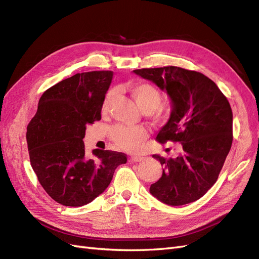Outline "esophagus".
<instances>
[{"label":"esophagus","mask_w":259,"mask_h":259,"mask_svg":"<svg viewBox=\"0 0 259 259\" xmlns=\"http://www.w3.org/2000/svg\"><path fill=\"white\" fill-rule=\"evenodd\" d=\"M143 160H144L143 156H131L130 158V162H135V163L142 162Z\"/></svg>","instance_id":"esophagus-1"}]
</instances>
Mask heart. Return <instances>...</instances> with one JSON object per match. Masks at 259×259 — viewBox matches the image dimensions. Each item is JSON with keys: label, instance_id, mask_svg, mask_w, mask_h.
<instances>
[{"label": "heart", "instance_id": "heart-1", "mask_svg": "<svg viewBox=\"0 0 259 259\" xmlns=\"http://www.w3.org/2000/svg\"><path fill=\"white\" fill-rule=\"evenodd\" d=\"M126 89L140 110L150 113L155 119H164L166 116L165 109L160 106L162 103V94L154 85L145 82H136L128 83ZM112 97L113 92H110L104 101V110L110 105ZM111 137L120 148L133 152L142 148L144 140L147 138V132L143 127L116 125L111 130Z\"/></svg>", "mask_w": 259, "mask_h": 259}]
</instances>
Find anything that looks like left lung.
<instances>
[{
	"instance_id": "8db88e82",
	"label": "left lung",
	"mask_w": 259,
	"mask_h": 259,
	"mask_svg": "<svg viewBox=\"0 0 259 259\" xmlns=\"http://www.w3.org/2000/svg\"><path fill=\"white\" fill-rule=\"evenodd\" d=\"M134 72L166 91L173 104L169 120L156 140L182 145L176 159L153 154L164 169L150 192L167 205L197 201L216 183L230 151L233 136L229 101L213 81L192 70L168 66Z\"/></svg>"
}]
</instances>
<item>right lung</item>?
I'll return each instance as SVG.
<instances>
[{
	"label": "right lung",
	"instance_id": "obj_1",
	"mask_svg": "<svg viewBox=\"0 0 259 259\" xmlns=\"http://www.w3.org/2000/svg\"><path fill=\"white\" fill-rule=\"evenodd\" d=\"M112 71L76 73L46 90L27 127L31 166L50 197L65 206H83L103 193L126 155L85 152L86 125L101 119Z\"/></svg>",
	"mask_w": 259,
	"mask_h": 259
}]
</instances>
